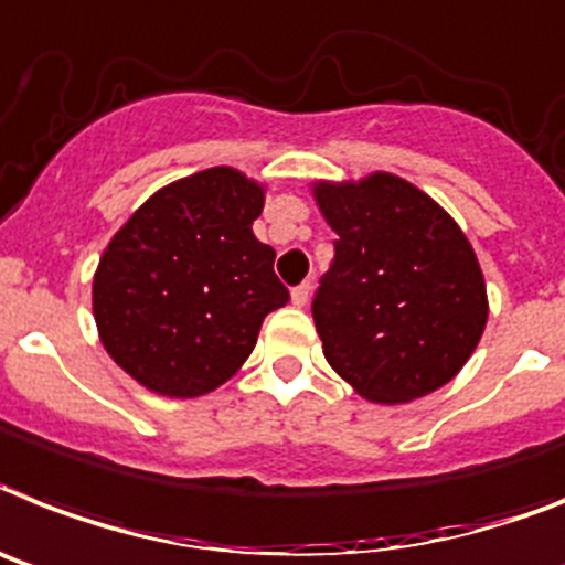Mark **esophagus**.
<instances>
[{"label":"esophagus","instance_id":"esophagus-1","mask_svg":"<svg viewBox=\"0 0 565 565\" xmlns=\"http://www.w3.org/2000/svg\"><path fill=\"white\" fill-rule=\"evenodd\" d=\"M310 281H305V284H298V287H292V292H290V301L296 307H305L307 301H310Z\"/></svg>","mask_w":565,"mask_h":565}]
</instances>
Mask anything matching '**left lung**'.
Returning a JSON list of instances; mask_svg holds the SVG:
<instances>
[{
	"instance_id": "8db88e82",
	"label": "left lung",
	"mask_w": 565,
	"mask_h": 565,
	"mask_svg": "<svg viewBox=\"0 0 565 565\" xmlns=\"http://www.w3.org/2000/svg\"><path fill=\"white\" fill-rule=\"evenodd\" d=\"M312 198L339 235L312 301L330 367L379 405L448 385L488 321L486 278L466 232L391 172L316 180Z\"/></svg>"
}]
</instances>
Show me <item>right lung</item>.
<instances>
[{"label": "right lung", "mask_w": 565, "mask_h": 565, "mask_svg": "<svg viewBox=\"0 0 565 565\" xmlns=\"http://www.w3.org/2000/svg\"><path fill=\"white\" fill-rule=\"evenodd\" d=\"M264 183L212 166L158 189L99 255L92 310L106 353L169 399L212 393L249 359L267 312L290 301L253 221Z\"/></svg>", "instance_id": "obj_1"}]
</instances>
